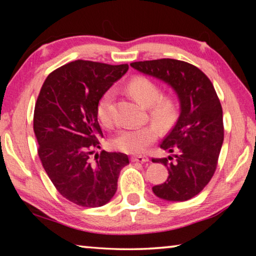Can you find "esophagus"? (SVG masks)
Instances as JSON below:
<instances>
[{"instance_id": "1", "label": "esophagus", "mask_w": 256, "mask_h": 256, "mask_svg": "<svg viewBox=\"0 0 256 256\" xmlns=\"http://www.w3.org/2000/svg\"><path fill=\"white\" fill-rule=\"evenodd\" d=\"M133 162H149V158L146 157V156H134L131 158Z\"/></svg>"}]
</instances>
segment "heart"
<instances>
[{
	"instance_id": "b5f03b06",
	"label": "heart",
	"mask_w": 256,
	"mask_h": 256,
	"mask_svg": "<svg viewBox=\"0 0 256 256\" xmlns=\"http://www.w3.org/2000/svg\"><path fill=\"white\" fill-rule=\"evenodd\" d=\"M128 92L136 100L148 107L150 120L162 128H170L180 115V105L172 94H162L159 84L149 78L138 76L132 78L126 86ZM115 92L108 89L102 94L97 104V116L105 126L112 124V104ZM159 130L154 124L142 128H124L112 138V146L125 154H142L157 140Z\"/></svg>"
}]
</instances>
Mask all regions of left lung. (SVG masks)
Here are the masks:
<instances>
[{
  "mask_svg": "<svg viewBox=\"0 0 256 256\" xmlns=\"http://www.w3.org/2000/svg\"><path fill=\"white\" fill-rule=\"evenodd\" d=\"M131 66L167 82L178 94V120L160 144L174 157L152 158L167 166L170 175L152 190L167 201L190 200L214 176L224 142L222 107L214 86L200 68L184 60L160 58Z\"/></svg>",
  "mask_w": 256,
  "mask_h": 256,
  "instance_id": "8db88e82",
  "label": "left lung"
}]
</instances>
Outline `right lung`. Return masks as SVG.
I'll return each instance as SVG.
<instances>
[{"label":"right lung","mask_w":256,"mask_h":256,"mask_svg":"<svg viewBox=\"0 0 256 256\" xmlns=\"http://www.w3.org/2000/svg\"><path fill=\"white\" fill-rule=\"evenodd\" d=\"M128 64L76 60L56 68L42 84L34 112V132L42 167L58 193L80 206H102L114 196L128 157L94 149L102 138L97 104L126 73Z\"/></svg>","instance_id":"1"}]
</instances>
